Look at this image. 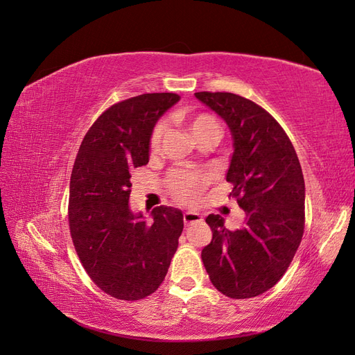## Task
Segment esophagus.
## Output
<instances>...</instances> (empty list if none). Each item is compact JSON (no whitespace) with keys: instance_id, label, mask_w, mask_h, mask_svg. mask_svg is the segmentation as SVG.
Masks as SVG:
<instances>
[{"instance_id":"esophagus-1","label":"esophagus","mask_w":355,"mask_h":355,"mask_svg":"<svg viewBox=\"0 0 355 355\" xmlns=\"http://www.w3.org/2000/svg\"><path fill=\"white\" fill-rule=\"evenodd\" d=\"M201 220H202V216L198 211H185V214H184L185 225H191V223L201 222Z\"/></svg>"}]
</instances>
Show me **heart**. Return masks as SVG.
<instances>
[{
	"instance_id": "heart-1",
	"label": "heart",
	"mask_w": 355,
	"mask_h": 355,
	"mask_svg": "<svg viewBox=\"0 0 355 355\" xmlns=\"http://www.w3.org/2000/svg\"><path fill=\"white\" fill-rule=\"evenodd\" d=\"M189 130L192 136L196 137V141H198L200 137L206 135H214L218 139L220 136V127L218 121L207 114H200L192 118L189 121ZM164 132H166L164 123H158L154 127L151 137H149V149H151L153 153L158 151ZM206 184H207L206 176L188 173V171H180V170L171 171L167 178V187L171 194H173L179 201L185 204L196 202Z\"/></svg>"
}]
</instances>
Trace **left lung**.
Segmentation results:
<instances>
[{
  "mask_svg": "<svg viewBox=\"0 0 355 355\" xmlns=\"http://www.w3.org/2000/svg\"><path fill=\"white\" fill-rule=\"evenodd\" d=\"M228 125L234 153L227 182L245 211L237 231L209 214L210 244L201 259L210 282L232 299L254 297L274 287L304 235L305 182L295 148L282 125L259 105L234 93H196Z\"/></svg>",
  "mask_w": 355,
  "mask_h": 355,
  "instance_id": "obj_1",
  "label": "left lung"
}]
</instances>
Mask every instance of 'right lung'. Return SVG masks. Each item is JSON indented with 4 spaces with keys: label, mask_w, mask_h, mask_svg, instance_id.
Segmentation results:
<instances>
[{
    "label": "right lung",
    "mask_w": 355,
    "mask_h": 355,
    "mask_svg": "<svg viewBox=\"0 0 355 355\" xmlns=\"http://www.w3.org/2000/svg\"><path fill=\"white\" fill-rule=\"evenodd\" d=\"M175 93H146L106 110L84 136L69 185V230L94 284L121 300L159 287L184 230L179 209L159 206L146 220L132 211V170L148 164L157 121L179 102Z\"/></svg>",
    "instance_id": "right-lung-1"
}]
</instances>
